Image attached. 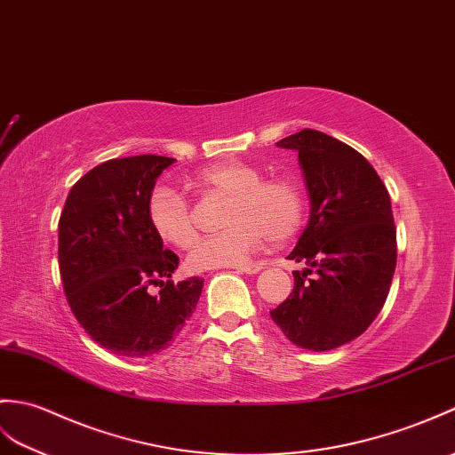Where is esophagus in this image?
Listing matches in <instances>:
<instances>
[{
    "label": "esophagus",
    "instance_id": "obj_1",
    "mask_svg": "<svg viewBox=\"0 0 455 455\" xmlns=\"http://www.w3.org/2000/svg\"><path fill=\"white\" fill-rule=\"evenodd\" d=\"M261 269V266H258V263H253V266H238L236 271L240 273H248V275H253V273H258Z\"/></svg>",
    "mask_w": 455,
    "mask_h": 455
}]
</instances>
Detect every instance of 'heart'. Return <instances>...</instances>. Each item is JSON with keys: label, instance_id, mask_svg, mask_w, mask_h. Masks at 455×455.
Masks as SVG:
<instances>
[{"label": "heart", "instance_id": "obj_1", "mask_svg": "<svg viewBox=\"0 0 455 455\" xmlns=\"http://www.w3.org/2000/svg\"><path fill=\"white\" fill-rule=\"evenodd\" d=\"M199 196L225 197L220 223L225 228L199 240L189 253L194 269L240 266L256 253L267 238L283 242L304 220L302 188L291 178H263V171L244 161H219L188 178ZM147 217L163 242L188 250L197 238L192 207L176 188L158 184L147 199Z\"/></svg>", "mask_w": 455, "mask_h": 455}]
</instances>
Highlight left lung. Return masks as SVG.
<instances>
[{
    "instance_id": "1",
    "label": "left lung",
    "mask_w": 455,
    "mask_h": 455,
    "mask_svg": "<svg viewBox=\"0 0 455 455\" xmlns=\"http://www.w3.org/2000/svg\"><path fill=\"white\" fill-rule=\"evenodd\" d=\"M277 145L299 151L308 188V227L289 253L308 269L292 273V292L269 314L294 345L330 351L364 333L387 299L397 261L392 202L372 164L331 135L302 130Z\"/></svg>"
}]
</instances>
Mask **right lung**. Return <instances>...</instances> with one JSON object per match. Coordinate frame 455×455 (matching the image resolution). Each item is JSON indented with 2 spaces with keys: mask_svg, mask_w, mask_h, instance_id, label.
Wrapping results in <instances>:
<instances>
[{
  "mask_svg": "<svg viewBox=\"0 0 455 455\" xmlns=\"http://www.w3.org/2000/svg\"><path fill=\"white\" fill-rule=\"evenodd\" d=\"M176 158L135 155L94 166L58 223V261L69 308L94 341L130 358L164 351L192 318L204 279L171 281L178 256L147 217L156 178ZM151 286L162 289L156 295Z\"/></svg>",
  "mask_w": 455,
  "mask_h": 455,
  "instance_id": "right-lung-1",
  "label": "right lung"
}]
</instances>
